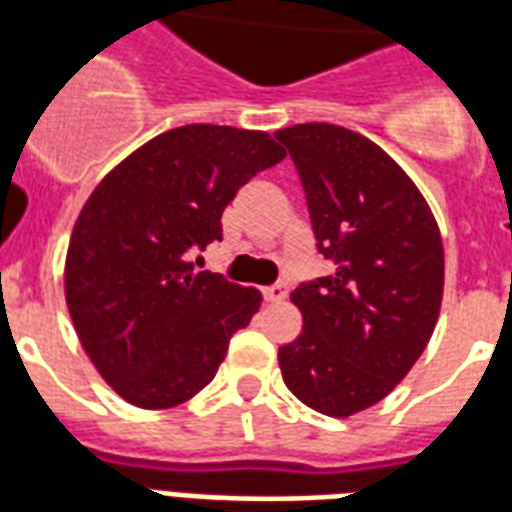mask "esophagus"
I'll return each instance as SVG.
<instances>
[{
	"mask_svg": "<svg viewBox=\"0 0 512 512\" xmlns=\"http://www.w3.org/2000/svg\"><path fill=\"white\" fill-rule=\"evenodd\" d=\"M285 296H288V285H283V283L264 288V301H283Z\"/></svg>",
	"mask_w": 512,
	"mask_h": 512,
	"instance_id": "obj_1",
	"label": "esophagus"
}]
</instances>
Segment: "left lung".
<instances>
[{"label": "left lung", "mask_w": 512, "mask_h": 512, "mask_svg": "<svg viewBox=\"0 0 512 512\" xmlns=\"http://www.w3.org/2000/svg\"><path fill=\"white\" fill-rule=\"evenodd\" d=\"M307 192L318 251L334 275L299 285L301 334L277 352L285 387L326 417L387 398L435 331L443 243L406 170L355 130L307 122L277 130Z\"/></svg>", "instance_id": "obj_1"}]
</instances>
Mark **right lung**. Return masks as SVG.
Here are the masks:
<instances>
[{"instance_id":"add662e5","label":"right lung","mask_w":512,"mask_h":512,"mask_svg":"<svg viewBox=\"0 0 512 512\" xmlns=\"http://www.w3.org/2000/svg\"><path fill=\"white\" fill-rule=\"evenodd\" d=\"M285 157L264 130L184 125L154 136L95 186L71 232L63 288L87 358L122 400L160 411L211 382L256 288L192 272L221 240L237 189Z\"/></svg>"}]
</instances>
